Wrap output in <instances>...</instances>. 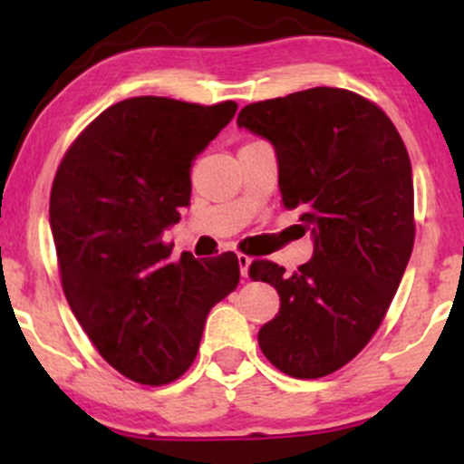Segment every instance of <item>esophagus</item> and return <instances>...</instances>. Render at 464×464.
Instances as JSON below:
<instances>
[{"label": "esophagus", "instance_id": "obj_1", "mask_svg": "<svg viewBox=\"0 0 464 464\" xmlns=\"http://www.w3.org/2000/svg\"><path fill=\"white\" fill-rule=\"evenodd\" d=\"M250 262H253V259H250L248 255H244V253H237V264H239V273H242V276H248Z\"/></svg>", "mask_w": 464, "mask_h": 464}]
</instances>
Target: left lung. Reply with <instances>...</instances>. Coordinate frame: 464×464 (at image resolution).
<instances>
[{"label":"left lung","instance_id":"left-lung-1","mask_svg":"<svg viewBox=\"0 0 464 464\" xmlns=\"http://www.w3.org/2000/svg\"><path fill=\"white\" fill-rule=\"evenodd\" d=\"M239 129L273 143L285 209L314 255L292 275L257 259L279 292L259 347L279 371L316 380L351 362L384 321L414 244L412 165L388 115L347 89L316 87L244 106Z\"/></svg>","mask_w":464,"mask_h":464}]
</instances>
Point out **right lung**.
I'll return each mask as SVG.
<instances>
[{
	"mask_svg": "<svg viewBox=\"0 0 464 464\" xmlns=\"http://www.w3.org/2000/svg\"><path fill=\"white\" fill-rule=\"evenodd\" d=\"M236 102L121 100L58 165L50 227L73 316L113 369L168 384L198 353L205 318L237 287L236 253L172 262L165 228L189 205L191 165L236 115Z\"/></svg>",
	"mask_w": 464,
	"mask_h": 464,
	"instance_id": "add662e5",
	"label": "right lung"
}]
</instances>
